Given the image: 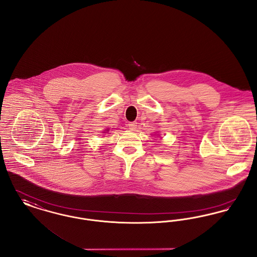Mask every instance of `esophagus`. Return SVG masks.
I'll list each match as a JSON object with an SVG mask.
<instances>
[{
	"label": "esophagus",
	"instance_id": "obj_1",
	"mask_svg": "<svg viewBox=\"0 0 257 257\" xmlns=\"http://www.w3.org/2000/svg\"><path fill=\"white\" fill-rule=\"evenodd\" d=\"M136 126H137V122H132L128 123V127H130L131 131H135Z\"/></svg>",
	"mask_w": 257,
	"mask_h": 257
}]
</instances>
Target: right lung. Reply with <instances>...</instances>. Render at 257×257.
<instances>
[{
  "mask_svg": "<svg viewBox=\"0 0 257 257\" xmlns=\"http://www.w3.org/2000/svg\"><path fill=\"white\" fill-rule=\"evenodd\" d=\"M109 130H106V133H108Z\"/></svg>",
  "mask_w": 257,
  "mask_h": 257,
  "instance_id": "right-lung-1",
  "label": "right lung"
}]
</instances>
